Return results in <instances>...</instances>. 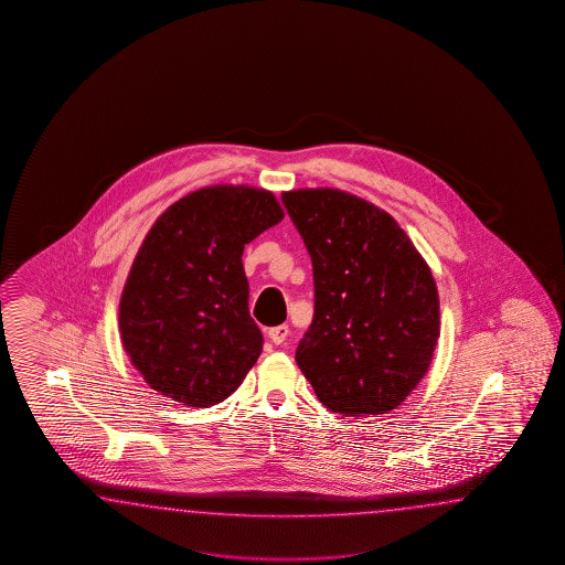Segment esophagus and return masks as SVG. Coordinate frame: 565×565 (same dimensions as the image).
I'll list each match as a JSON object with an SVG mask.
<instances>
[{
    "instance_id": "esophagus-1",
    "label": "esophagus",
    "mask_w": 565,
    "mask_h": 565,
    "mask_svg": "<svg viewBox=\"0 0 565 565\" xmlns=\"http://www.w3.org/2000/svg\"><path fill=\"white\" fill-rule=\"evenodd\" d=\"M288 337V324H278V327H273V329H268V339L275 343V345H280V343H285Z\"/></svg>"
}]
</instances>
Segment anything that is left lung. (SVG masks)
Wrapping results in <instances>:
<instances>
[{
    "label": "left lung",
    "instance_id": "left-lung-1",
    "mask_svg": "<svg viewBox=\"0 0 565 565\" xmlns=\"http://www.w3.org/2000/svg\"><path fill=\"white\" fill-rule=\"evenodd\" d=\"M311 254L315 315L295 360L321 404L387 414L420 384L440 335L430 266L394 217L333 188L282 193Z\"/></svg>",
    "mask_w": 565,
    "mask_h": 565
}]
</instances>
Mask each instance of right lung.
I'll return each instance as SVG.
<instances>
[{"instance_id": "obj_1", "label": "right lung", "mask_w": 565, "mask_h": 565, "mask_svg": "<svg viewBox=\"0 0 565 565\" xmlns=\"http://www.w3.org/2000/svg\"><path fill=\"white\" fill-rule=\"evenodd\" d=\"M285 217L273 192L210 185L157 217L119 305L122 348L161 396L207 408L236 392L263 351L248 311L244 244Z\"/></svg>"}]
</instances>
